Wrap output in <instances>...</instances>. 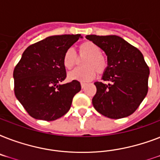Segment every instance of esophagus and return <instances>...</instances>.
<instances>
[{"label": "esophagus", "mask_w": 160, "mask_h": 160, "mask_svg": "<svg viewBox=\"0 0 160 160\" xmlns=\"http://www.w3.org/2000/svg\"><path fill=\"white\" fill-rule=\"evenodd\" d=\"M80 85H81V88H82V89H84V88L85 87L86 84H85V83H84V82H81V83H80Z\"/></svg>", "instance_id": "34e87169"}]
</instances>
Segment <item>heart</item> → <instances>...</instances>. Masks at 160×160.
Masks as SVG:
<instances>
[{"label": "heart", "instance_id": "obj_1", "mask_svg": "<svg viewBox=\"0 0 160 160\" xmlns=\"http://www.w3.org/2000/svg\"><path fill=\"white\" fill-rule=\"evenodd\" d=\"M79 55L86 57L82 62L83 68H78L68 74L70 80L89 81L98 75H103L108 67L105 55L100 53V48L92 41H85L79 46ZM77 63V56L72 48L67 49L63 55V65L65 69L71 70Z\"/></svg>", "mask_w": 160, "mask_h": 160}]
</instances>
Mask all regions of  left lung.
Instances as JSON below:
<instances>
[{"instance_id": "8db88e82", "label": "left lung", "mask_w": 160, "mask_h": 160, "mask_svg": "<svg viewBox=\"0 0 160 160\" xmlns=\"http://www.w3.org/2000/svg\"><path fill=\"white\" fill-rule=\"evenodd\" d=\"M107 55L108 67L102 80L96 81L97 91L92 104L99 113L110 119L132 114L148 93L149 66L140 51L118 36H85Z\"/></svg>"}]
</instances>
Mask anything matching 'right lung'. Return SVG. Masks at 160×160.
Wrapping results in <instances>:
<instances>
[{"label":"right lung","mask_w":160,"mask_h":160,"mask_svg":"<svg viewBox=\"0 0 160 160\" xmlns=\"http://www.w3.org/2000/svg\"><path fill=\"white\" fill-rule=\"evenodd\" d=\"M79 38L80 34L49 36L23 52L14 69V90L31 117L52 121L70 109L81 86L78 80L60 84L66 77L63 55Z\"/></svg>","instance_id":"1"}]
</instances>
